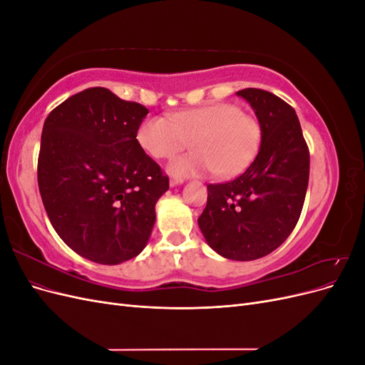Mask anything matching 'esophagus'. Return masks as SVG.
I'll list each match as a JSON object with an SVG mask.
<instances>
[{"label":"esophagus","instance_id":"esophagus-1","mask_svg":"<svg viewBox=\"0 0 365 365\" xmlns=\"http://www.w3.org/2000/svg\"><path fill=\"white\" fill-rule=\"evenodd\" d=\"M182 182H184V180H170V185H172V187L180 185V184H182Z\"/></svg>","mask_w":365,"mask_h":365}]
</instances>
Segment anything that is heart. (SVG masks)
I'll return each mask as SVG.
<instances>
[{"mask_svg": "<svg viewBox=\"0 0 365 365\" xmlns=\"http://www.w3.org/2000/svg\"><path fill=\"white\" fill-rule=\"evenodd\" d=\"M193 138L195 152L169 164L176 178L220 173L233 176L254 158L260 141L259 121L236 105L215 103L182 109L170 118L150 115L137 130L140 148L153 158H172Z\"/></svg>", "mask_w": 365, "mask_h": 365, "instance_id": "heart-1", "label": "heart"}]
</instances>
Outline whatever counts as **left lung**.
<instances>
[{"label":"left lung","instance_id":"left-lung-1","mask_svg":"<svg viewBox=\"0 0 365 365\" xmlns=\"http://www.w3.org/2000/svg\"><path fill=\"white\" fill-rule=\"evenodd\" d=\"M236 94L259 120L260 148L237 178L207 185L197 225L219 256L245 262L268 256L295 228L309 182V149L294 108L280 97L257 88Z\"/></svg>","mask_w":365,"mask_h":365}]
</instances>
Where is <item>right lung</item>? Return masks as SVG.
Returning a JSON list of instances; mask_svg holds the SVG:
<instances>
[{"mask_svg": "<svg viewBox=\"0 0 365 365\" xmlns=\"http://www.w3.org/2000/svg\"><path fill=\"white\" fill-rule=\"evenodd\" d=\"M148 113L97 86L67 98L43 123V207L59 237L91 262L137 257L155 224V204L169 190V178L137 141Z\"/></svg>", "mask_w": 365, "mask_h": 365, "instance_id": "add662e5", "label": "right lung"}]
</instances>
